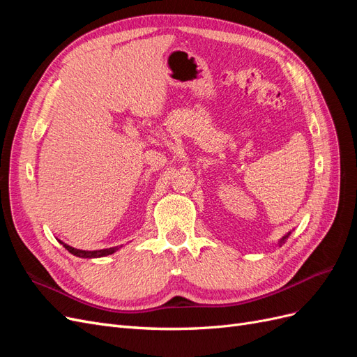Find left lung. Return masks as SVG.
I'll use <instances>...</instances> for the list:
<instances>
[{"label":"left lung","mask_w":357,"mask_h":357,"mask_svg":"<svg viewBox=\"0 0 357 357\" xmlns=\"http://www.w3.org/2000/svg\"><path fill=\"white\" fill-rule=\"evenodd\" d=\"M290 234H291V231H290V232H287V234H286V235H284V236H283V238H282V240H280V241H278V245H282V244H283V243H284V241H286V240H287V238H289V235H290Z\"/></svg>","instance_id":"obj_1"}]
</instances>
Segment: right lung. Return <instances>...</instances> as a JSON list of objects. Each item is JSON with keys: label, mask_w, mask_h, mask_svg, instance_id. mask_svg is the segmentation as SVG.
<instances>
[{"label": "right lung", "mask_w": 357, "mask_h": 357, "mask_svg": "<svg viewBox=\"0 0 357 357\" xmlns=\"http://www.w3.org/2000/svg\"><path fill=\"white\" fill-rule=\"evenodd\" d=\"M59 243H61L63 247H66L71 255L77 256V257H83V259L104 257V256L113 255V253H116V252L119 250V248H122V245H116V247H110V248H102V250H80V248H74V247H71V245H68V244H66V243H62L61 240H59Z\"/></svg>", "instance_id": "1"}]
</instances>
